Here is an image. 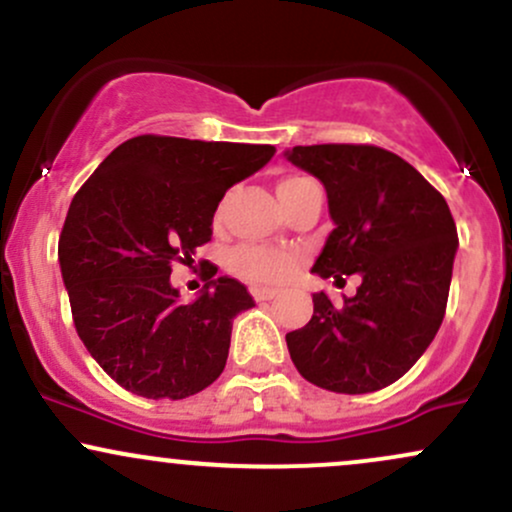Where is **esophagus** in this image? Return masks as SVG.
Instances as JSON below:
<instances>
[{"label":"esophagus","mask_w":512,"mask_h":512,"mask_svg":"<svg viewBox=\"0 0 512 512\" xmlns=\"http://www.w3.org/2000/svg\"><path fill=\"white\" fill-rule=\"evenodd\" d=\"M252 296H255V301H272L276 296V289H267V286H252Z\"/></svg>","instance_id":"1"}]
</instances>
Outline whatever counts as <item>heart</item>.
I'll return each mask as SVG.
<instances>
[{"instance_id": "heart-1", "label": "heart", "mask_w": 512, "mask_h": 512, "mask_svg": "<svg viewBox=\"0 0 512 512\" xmlns=\"http://www.w3.org/2000/svg\"><path fill=\"white\" fill-rule=\"evenodd\" d=\"M305 180L308 178H301V175H286V178L276 182V195H279L281 204H284L286 199L293 195V190L301 187ZM223 209H226V204H221L219 211H216V221L223 216ZM296 267L298 257L293 255V252L269 248V245H240V248L233 250L231 255L233 272L260 286L281 284V281L289 279Z\"/></svg>"}]
</instances>
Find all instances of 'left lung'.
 Wrapping results in <instances>:
<instances>
[{"mask_svg": "<svg viewBox=\"0 0 512 512\" xmlns=\"http://www.w3.org/2000/svg\"><path fill=\"white\" fill-rule=\"evenodd\" d=\"M325 185L334 231L313 264L320 276L361 274L356 296H313V317L286 334L308 383L342 395L383 390L419 361L445 317L457 250L448 202L414 166L373 144L286 151Z\"/></svg>", "mask_w": 512, "mask_h": 512, "instance_id": "1", "label": "left lung"}]
</instances>
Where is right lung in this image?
<instances>
[{
    "label": "right lung",
    "mask_w": 512,
    "mask_h": 512,
    "mask_svg": "<svg viewBox=\"0 0 512 512\" xmlns=\"http://www.w3.org/2000/svg\"><path fill=\"white\" fill-rule=\"evenodd\" d=\"M274 151L142 134L79 187L57 255L76 334L117 385L146 399H185L219 378L233 317L255 301L240 281L211 279L214 269L202 296L180 303L170 272L209 243L228 187Z\"/></svg>",
    "instance_id": "obj_1"
}]
</instances>
